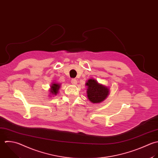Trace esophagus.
<instances>
[{
	"label": "esophagus",
	"mask_w": 158,
	"mask_h": 158,
	"mask_svg": "<svg viewBox=\"0 0 158 158\" xmlns=\"http://www.w3.org/2000/svg\"><path fill=\"white\" fill-rule=\"evenodd\" d=\"M71 83H72L73 84H74V85L77 84V80L75 79H72L71 81Z\"/></svg>",
	"instance_id": "1"
}]
</instances>
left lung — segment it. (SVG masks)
Segmentation results:
<instances>
[{"label": "left lung", "instance_id": "left-lung-1", "mask_svg": "<svg viewBox=\"0 0 158 158\" xmlns=\"http://www.w3.org/2000/svg\"><path fill=\"white\" fill-rule=\"evenodd\" d=\"M86 85L88 86V98L93 103L102 102L109 94V89L108 87L98 84L95 79H89L86 83Z\"/></svg>", "mask_w": 158, "mask_h": 158}]
</instances>
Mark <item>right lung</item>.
I'll return each instance as SVG.
<instances>
[{"instance_id":"right-lung-1","label":"right lung","mask_w":158,"mask_h":158,"mask_svg":"<svg viewBox=\"0 0 158 158\" xmlns=\"http://www.w3.org/2000/svg\"><path fill=\"white\" fill-rule=\"evenodd\" d=\"M60 87V85L58 84H53L51 86V93L55 95H56L58 93V91Z\"/></svg>"}]
</instances>
